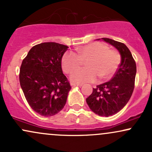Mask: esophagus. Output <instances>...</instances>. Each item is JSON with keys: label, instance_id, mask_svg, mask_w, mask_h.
Listing matches in <instances>:
<instances>
[{"label": "esophagus", "instance_id": "34e87169", "mask_svg": "<svg viewBox=\"0 0 152 152\" xmlns=\"http://www.w3.org/2000/svg\"><path fill=\"white\" fill-rule=\"evenodd\" d=\"M71 86L72 87L75 86H81V84H78V83H71Z\"/></svg>", "mask_w": 152, "mask_h": 152}]
</instances>
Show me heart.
Instances as JSON below:
<instances>
[{"mask_svg": "<svg viewBox=\"0 0 152 152\" xmlns=\"http://www.w3.org/2000/svg\"><path fill=\"white\" fill-rule=\"evenodd\" d=\"M76 54L67 52L61 58L63 71L71 74L79 69L83 62L87 69L74 73L71 81L77 83L94 82L97 76L101 81L109 80L114 76L121 64V56L117 50L109 49L105 43L94 42L78 47Z\"/></svg>", "mask_w": 152, "mask_h": 152, "instance_id": "heart-1", "label": "heart"}]
</instances>
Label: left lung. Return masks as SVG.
Wrapping results in <instances>:
<instances>
[{
	"instance_id": "obj_1",
	"label": "left lung",
	"mask_w": 152,
	"mask_h": 152,
	"mask_svg": "<svg viewBox=\"0 0 152 152\" xmlns=\"http://www.w3.org/2000/svg\"><path fill=\"white\" fill-rule=\"evenodd\" d=\"M102 39L118 50L121 64L109 81L93 88L92 94L86 99V103L95 114L107 117L121 111L129 101L134 91L137 66L124 43L107 38Z\"/></svg>"
}]
</instances>
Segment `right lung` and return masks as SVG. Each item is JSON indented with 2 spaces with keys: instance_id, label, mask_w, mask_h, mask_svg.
Wrapping results in <instances>:
<instances>
[{
  "instance_id": "right-lung-1",
  "label": "right lung",
  "mask_w": 152,
  "mask_h": 152,
  "mask_svg": "<svg viewBox=\"0 0 152 152\" xmlns=\"http://www.w3.org/2000/svg\"><path fill=\"white\" fill-rule=\"evenodd\" d=\"M68 48L55 42L40 43L22 61L20 87L31 109L43 116L58 114L66 103L71 87L63 74L61 58Z\"/></svg>"
}]
</instances>
